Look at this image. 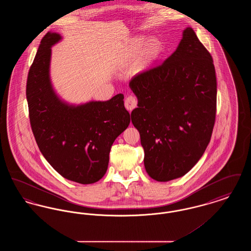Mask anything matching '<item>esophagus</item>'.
Instances as JSON below:
<instances>
[{"label":"esophagus","mask_w":251,"mask_h":251,"mask_svg":"<svg viewBox=\"0 0 251 251\" xmlns=\"http://www.w3.org/2000/svg\"><path fill=\"white\" fill-rule=\"evenodd\" d=\"M124 105L128 111L131 112V110H133L134 108H136V106H137V100L132 96H129L125 99Z\"/></svg>","instance_id":"esophagus-1"}]
</instances>
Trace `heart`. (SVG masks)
Listing matches in <instances>:
<instances>
[{"instance_id":"obj_1","label":"heart","mask_w":251,"mask_h":251,"mask_svg":"<svg viewBox=\"0 0 251 251\" xmlns=\"http://www.w3.org/2000/svg\"><path fill=\"white\" fill-rule=\"evenodd\" d=\"M145 40L146 38L143 36L135 37L132 40V50L139 51V50L141 49L144 45L143 43H145ZM144 45L143 48L141 50V57L145 62H151L152 60L156 59L160 55L163 50L161 41L156 37H151L146 41Z\"/></svg>"}]
</instances>
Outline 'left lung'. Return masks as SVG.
I'll use <instances>...</instances> for the list:
<instances>
[{"instance_id": "8db88e82", "label": "left lung", "mask_w": 251, "mask_h": 251, "mask_svg": "<svg viewBox=\"0 0 251 251\" xmlns=\"http://www.w3.org/2000/svg\"><path fill=\"white\" fill-rule=\"evenodd\" d=\"M138 107L131 122L140 133L149 176L168 181L185 175L211 140L216 113L212 55L187 27L176 50L130 82Z\"/></svg>"}]
</instances>
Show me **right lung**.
<instances>
[{"label": "right lung", "mask_w": 251, "mask_h": 251, "mask_svg": "<svg viewBox=\"0 0 251 251\" xmlns=\"http://www.w3.org/2000/svg\"><path fill=\"white\" fill-rule=\"evenodd\" d=\"M61 38L48 32L29 70L30 123L41 153L61 176L82 184L94 183L106 173L111 147L129 126L131 115L124 107L122 94L79 105L60 99L50 82V48Z\"/></svg>", "instance_id": "obj_1"}]
</instances>
